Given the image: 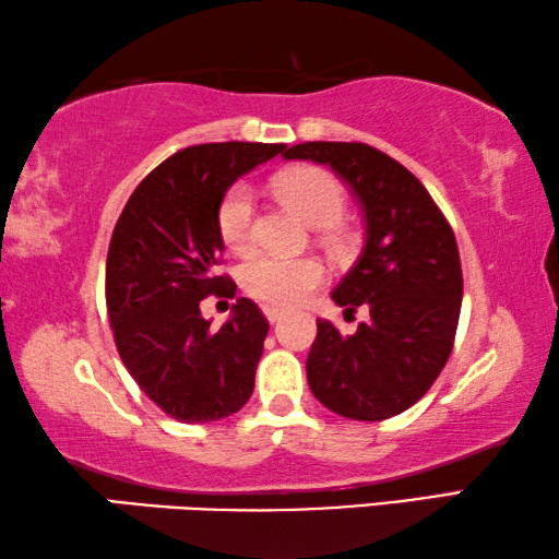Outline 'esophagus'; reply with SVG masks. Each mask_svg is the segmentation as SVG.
<instances>
[{
  "mask_svg": "<svg viewBox=\"0 0 559 559\" xmlns=\"http://www.w3.org/2000/svg\"><path fill=\"white\" fill-rule=\"evenodd\" d=\"M263 313H265V318H269V323H278L281 318L286 316V313H283L281 308H276V306H263Z\"/></svg>",
  "mask_w": 559,
  "mask_h": 559,
  "instance_id": "34e87169",
  "label": "esophagus"
}]
</instances>
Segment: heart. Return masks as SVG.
<instances>
[{
    "instance_id": "1",
    "label": "heart",
    "mask_w": 559,
    "mask_h": 559,
    "mask_svg": "<svg viewBox=\"0 0 559 559\" xmlns=\"http://www.w3.org/2000/svg\"><path fill=\"white\" fill-rule=\"evenodd\" d=\"M278 197L311 226H331L341 218L345 197L338 179L316 166H300L276 181ZM253 191L236 183L218 206V231L228 248L251 241ZM328 278L325 265L313 255L253 253L241 263V286L248 296L271 306H298L311 298Z\"/></svg>"
}]
</instances>
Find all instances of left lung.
I'll return each instance as SVG.
<instances>
[{"mask_svg": "<svg viewBox=\"0 0 559 559\" xmlns=\"http://www.w3.org/2000/svg\"><path fill=\"white\" fill-rule=\"evenodd\" d=\"M283 156L331 166L366 218V246L333 300L350 313L366 306L370 318L353 335L316 323L308 385L343 418H393L430 391L453 350L463 304L453 228L428 189L373 146L306 141Z\"/></svg>", "mask_w": 559, "mask_h": 559, "instance_id": "left-lung-1", "label": "left lung"}]
</instances>
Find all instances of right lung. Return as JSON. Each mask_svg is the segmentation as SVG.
Here are the masks:
<instances>
[{
	"label": "right lung",
	"mask_w": 559,
	"mask_h": 559,
	"mask_svg": "<svg viewBox=\"0 0 559 559\" xmlns=\"http://www.w3.org/2000/svg\"><path fill=\"white\" fill-rule=\"evenodd\" d=\"M278 154L286 144L181 148L136 186L114 226L106 308L117 350L141 391L181 423L228 418L253 393L269 321L253 300L238 298L214 331L199 304L236 290L216 276L221 199L238 176Z\"/></svg>",
	"instance_id": "add662e5"
}]
</instances>
